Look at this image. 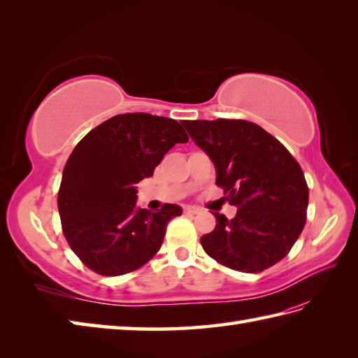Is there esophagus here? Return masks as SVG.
Returning a JSON list of instances; mask_svg holds the SVG:
<instances>
[{"mask_svg":"<svg viewBox=\"0 0 358 358\" xmlns=\"http://www.w3.org/2000/svg\"><path fill=\"white\" fill-rule=\"evenodd\" d=\"M199 212H200V209L195 208V206H186L185 208V214L186 215H195V214H199Z\"/></svg>","mask_w":358,"mask_h":358,"instance_id":"esophagus-1","label":"esophagus"}]
</instances>
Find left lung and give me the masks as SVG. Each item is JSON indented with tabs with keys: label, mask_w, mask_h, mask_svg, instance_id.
I'll return each mask as SVG.
<instances>
[{
	"label": "left lung",
	"mask_w": 358,
	"mask_h": 358,
	"mask_svg": "<svg viewBox=\"0 0 358 358\" xmlns=\"http://www.w3.org/2000/svg\"><path fill=\"white\" fill-rule=\"evenodd\" d=\"M187 134L215 166V183L237 215L215 214L200 243L234 271L262 272L287 255L306 223L309 189L300 164L277 138L245 120L185 121Z\"/></svg>",
	"instance_id": "1"
}]
</instances>
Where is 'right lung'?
I'll return each instance as SVG.
<instances>
[{"label": "right lung", "mask_w": 358, "mask_h": 358, "mask_svg": "<svg viewBox=\"0 0 358 358\" xmlns=\"http://www.w3.org/2000/svg\"><path fill=\"white\" fill-rule=\"evenodd\" d=\"M189 136L178 121L123 113L92 129L64 166L58 192L63 234L89 269L108 277L146 264L163 245L177 204L136 206V183L154 175L167 150Z\"/></svg>", "instance_id": "right-lung-1"}]
</instances>
